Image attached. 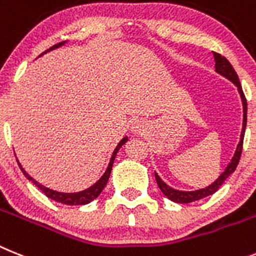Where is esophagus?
Wrapping results in <instances>:
<instances>
[{
  "mask_svg": "<svg viewBox=\"0 0 256 256\" xmlns=\"http://www.w3.org/2000/svg\"><path fill=\"white\" fill-rule=\"evenodd\" d=\"M144 128H146V126H144V122L142 121V120H136V121L132 122V125H131V131H132L135 135H140L144 131Z\"/></svg>",
  "mask_w": 256,
  "mask_h": 256,
  "instance_id": "esophagus-1",
  "label": "esophagus"
}]
</instances>
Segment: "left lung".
I'll use <instances>...</instances> for the list:
<instances>
[{"label": "left lung", "mask_w": 256, "mask_h": 256, "mask_svg": "<svg viewBox=\"0 0 256 256\" xmlns=\"http://www.w3.org/2000/svg\"><path fill=\"white\" fill-rule=\"evenodd\" d=\"M214 59H215V72L222 74L223 77H226V80H230L232 82L233 85L237 88L238 90V94L241 96V102H242V110H244V121H242V130H241V135H240V142L237 144V148L234 150V154H233L232 160L230 162L226 165V168H224V171L219 175L216 180L212 182L210 186H205V188H201V190H175V188H171L170 186L165 183V182L162 180L160 175L157 174L154 171V176H156V182L158 184V188L161 190V192L168 197V200L171 201L176 202V204H190V202H194L198 201L201 198H205L208 196L214 194L219 188L222 186V184L224 183L226 178L230 176V174H233L238 165L240 157H241L242 153V143H244V136H245V128H246V121H248V103H246L245 95H244V91H242V86L240 84L238 76L236 73V70H233V66H230V63L226 60V58L222 56L220 54H218V52H214Z\"/></svg>", "instance_id": "8db88e82"}]
</instances>
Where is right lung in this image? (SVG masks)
Returning <instances> with one entry per match:
<instances>
[{
    "label": "right lung",
    "instance_id": "obj_1",
    "mask_svg": "<svg viewBox=\"0 0 256 256\" xmlns=\"http://www.w3.org/2000/svg\"><path fill=\"white\" fill-rule=\"evenodd\" d=\"M66 42H60V44H58V45H54L52 48H50L48 50H46L45 52H42L40 56H42L44 54H46V52H50V51L55 50V48H62V46L66 44ZM38 56V58H40ZM128 142V136H124L121 139V142H120L118 144H117V146L114 148V150H113L112 153V157H110V164H108V166H106V170L104 171V174L102 175V178L99 179V180L96 182V183H94L91 186H88V188H86V190H80V192H73V193H64V192H58V190H50V188H48V186H42L41 183H38L37 180H34L32 176H30L28 172H26V170L23 168V166H22V164L19 162V160H16L18 161V165H19V168H20V170L23 171L24 176L28 179V180L32 182L33 184H34L37 188H40V190H42V192L45 193L46 196H48V198L54 200V201L56 202H60V204H64V205H70V206H80V205H88V204H90L91 201H94L95 198H98L99 197V194L102 193V190H104V186H106V183H108V179H110V171H112V166H113V162H114V158L116 156H117V152L120 150V148H121L124 144Z\"/></svg>",
    "mask_w": 256,
    "mask_h": 256
}]
</instances>
